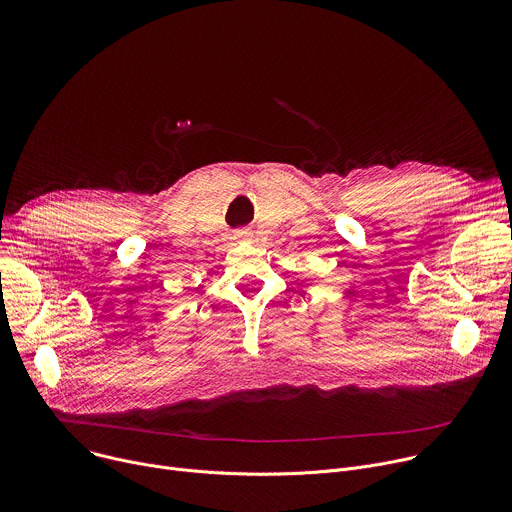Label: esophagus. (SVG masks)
Segmentation results:
<instances>
[{
	"mask_svg": "<svg viewBox=\"0 0 512 512\" xmlns=\"http://www.w3.org/2000/svg\"><path fill=\"white\" fill-rule=\"evenodd\" d=\"M249 235H251L249 229H237V231L233 233V239H235V241H241V239H247Z\"/></svg>",
	"mask_w": 512,
	"mask_h": 512,
	"instance_id": "obj_1",
	"label": "esophagus"
}]
</instances>
